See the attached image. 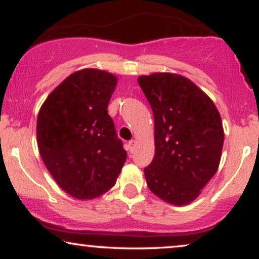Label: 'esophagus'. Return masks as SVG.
I'll return each instance as SVG.
<instances>
[{
  "label": "esophagus",
  "instance_id": "esophagus-1",
  "mask_svg": "<svg viewBox=\"0 0 259 259\" xmlns=\"http://www.w3.org/2000/svg\"><path fill=\"white\" fill-rule=\"evenodd\" d=\"M135 147H136L135 140H132V141H129V144H127V150H129L130 152H133V151L135 150Z\"/></svg>",
  "mask_w": 259,
  "mask_h": 259
}]
</instances>
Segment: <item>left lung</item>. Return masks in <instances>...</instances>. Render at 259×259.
Listing matches in <instances>:
<instances>
[{"instance_id":"1","label":"left lung","mask_w":259,"mask_h":259,"mask_svg":"<svg viewBox=\"0 0 259 259\" xmlns=\"http://www.w3.org/2000/svg\"><path fill=\"white\" fill-rule=\"evenodd\" d=\"M138 81L154 117V157L144 169L148 189L174 206L191 203L221 163V114L197 85L179 74L153 73Z\"/></svg>"}]
</instances>
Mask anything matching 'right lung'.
I'll list each match as a JSON object with an SVG mask.
<instances>
[{"label": "right lung", "mask_w": 259, "mask_h": 259, "mask_svg": "<svg viewBox=\"0 0 259 259\" xmlns=\"http://www.w3.org/2000/svg\"><path fill=\"white\" fill-rule=\"evenodd\" d=\"M117 82L106 70H78L47 96L38 112L41 158L59 187L76 200L108 191L126 160L107 112Z\"/></svg>", "instance_id": "right-lung-1"}]
</instances>
